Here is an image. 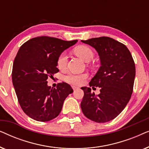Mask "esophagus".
<instances>
[{
	"label": "esophagus",
	"instance_id": "1",
	"mask_svg": "<svg viewBox=\"0 0 149 149\" xmlns=\"http://www.w3.org/2000/svg\"><path fill=\"white\" fill-rule=\"evenodd\" d=\"M72 89H73V90H76V89H79V87L77 86H72Z\"/></svg>",
	"mask_w": 149,
	"mask_h": 149
}]
</instances>
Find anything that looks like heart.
Masks as SVG:
<instances>
[{
	"label": "heart",
	"instance_id": "obj_1",
	"mask_svg": "<svg viewBox=\"0 0 149 149\" xmlns=\"http://www.w3.org/2000/svg\"><path fill=\"white\" fill-rule=\"evenodd\" d=\"M74 54L83 59L85 62H89L93 58V52L91 49L86 45H79L74 49ZM68 63V55L66 52H63L59 55L57 59V66L60 70L66 68ZM88 75L86 73L75 74L69 72L64 76V80L70 84L81 85L85 82Z\"/></svg>",
	"mask_w": 149,
	"mask_h": 149
}]
</instances>
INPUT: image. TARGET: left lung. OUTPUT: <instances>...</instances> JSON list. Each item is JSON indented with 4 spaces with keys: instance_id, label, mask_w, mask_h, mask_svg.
<instances>
[{
    "instance_id": "left-lung-1",
    "label": "left lung",
    "mask_w": 149,
    "mask_h": 149,
    "mask_svg": "<svg viewBox=\"0 0 149 149\" xmlns=\"http://www.w3.org/2000/svg\"><path fill=\"white\" fill-rule=\"evenodd\" d=\"M95 49L101 66L89 86L100 87L95 95L90 87H81L84 96L81 103L83 113L97 123H106L117 117L125 109L133 92L135 63L125 45L107 36L81 40Z\"/></svg>"
}]
</instances>
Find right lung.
Here are the masks:
<instances>
[{"mask_svg":"<svg viewBox=\"0 0 149 149\" xmlns=\"http://www.w3.org/2000/svg\"><path fill=\"white\" fill-rule=\"evenodd\" d=\"M77 42L42 36L20 47L14 60L12 81L20 107L32 119L42 122L54 119L62 111L66 97L73 92L64 82L52 88L47 79L58 72L59 55Z\"/></svg>","mask_w":149,"mask_h":149,"instance_id":"right-lung-1","label":"right lung"}]
</instances>
